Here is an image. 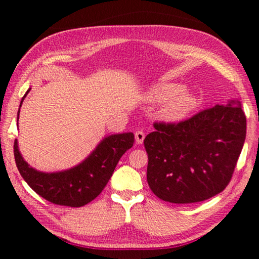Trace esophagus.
<instances>
[{
  "label": "esophagus",
  "instance_id": "34e87169",
  "mask_svg": "<svg viewBox=\"0 0 259 259\" xmlns=\"http://www.w3.org/2000/svg\"><path fill=\"white\" fill-rule=\"evenodd\" d=\"M135 138H136V143L138 144V145H140V144H143L144 139H145V134L143 133V131H136L135 134Z\"/></svg>",
  "mask_w": 259,
  "mask_h": 259
}]
</instances>
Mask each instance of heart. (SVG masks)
Wrapping results in <instances>:
<instances>
[{
  "label": "heart",
  "mask_w": 259,
  "mask_h": 259,
  "mask_svg": "<svg viewBox=\"0 0 259 259\" xmlns=\"http://www.w3.org/2000/svg\"><path fill=\"white\" fill-rule=\"evenodd\" d=\"M148 102H164L159 115L165 122H179L198 106L196 96L178 83H159L146 93Z\"/></svg>",
  "instance_id": "heart-1"
}]
</instances>
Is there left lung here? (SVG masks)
I'll list each match as a JSON object with an SVG mask.
<instances>
[{
    "label": "left lung",
    "instance_id": "1",
    "mask_svg": "<svg viewBox=\"0 0 259 259\" xmlns=\"http://www.w3.org/2000/svg\"><path fill=\"white\" fill-rule=\"evenodd\" d=\"M144 145L147 183L157 198L185 204L212 198L230 183L247 122L239 100L204 109L179 123H155Z\"/></svg>",
    "mask_w": 259,
    "mask_h": 259
}]
</instances>
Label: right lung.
<instances>
[{
	"mask_svg": "<svg viewBox=\"0 0 259 259\" xmlns=\"http://www.w3.org/2000/svg\"><path fill=\"white\" fill-rule=\"evenodd\" d=\"M29 90L30 88L21 98L17 121L19 120L20 107ZM134 140L133 133L106 136L78 164L61 171L45 172L38 171L25 161L19 151L18 140L16 139L15 160L21 177L43 199L59 205L82 207L102 193L121 156L133 147Z\"/></svg>",
	"mask_w": 259,
	"mask_h": 259,
	"instance_id": "right-lung-1",
	"label": "right lung"
}]
</instances>
